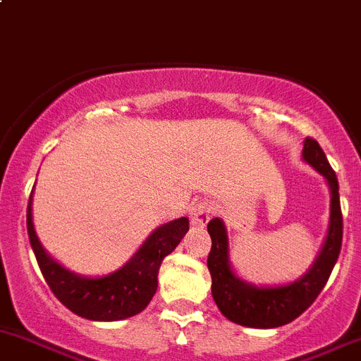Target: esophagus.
I'll return each mask as SVG.
<instances>
[{
    "instance_id": "esophagus-1",
    "label": "esophagus",
    "mask_w": 361,
    "mask_h": 361,
    "mask_svg": "<svg viewBox=\"0 0 361 361\" xmlns=\"http://www.w3.org/2000/svg\"><path fill=\"white\" fill-rule=\"evenodd\" d=\"M212 212H214V208L208 205V203H196L191 208V222L195 226H205L208 219H210Z\"/></svg>"
}]
</instances>
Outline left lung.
Instances as JSON below:
<instances>
[{"label": "left lung", "mask_w": 361, "mask_h": 361, "mask_svg": "<svg viewBox=\"0 0 361 361\" xmlns=\"http://www.w3.org/2000/svg\"><path fill=\"white\" fill-rule=\"evenodd\" d=\"M302 158L318 170L330 188V226L325 245L313 267L300 280L283 287H254L233 273L229 266L228 235L221 219H212L207 229L212 238L208 271L212 276V297L221 313L238 325L252 329H274L287 325L304 313L323 290L336 266L343 245V212L339 182L325 153L313 137L304 140Z\"/></svg>", "instance_id": "1"}]
</instances>
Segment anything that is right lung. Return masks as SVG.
Masks as SVG:
<instances>
[{
  "mask_svg": "<svg viewBox=\"0 0 361 361\" xmlns=\"http://www.w3.org/2000/svg\"><path fill=\"white\" fill-rule=\"evenodd\" d=\"M31 198L27 205V235L44 281L68 310L95 322H116L146 310L158 288L161 261L172 254L189 229L185 217L159 226L121 269L102 278H85L71 273L44 252L32 226Z\"/></svg>",
  "mask_w": 361,
  "mask_h": 361,
  "instance_id": "obj_1",
  "label": "right lung"
}]
</instances>
